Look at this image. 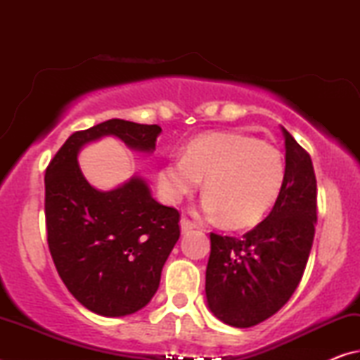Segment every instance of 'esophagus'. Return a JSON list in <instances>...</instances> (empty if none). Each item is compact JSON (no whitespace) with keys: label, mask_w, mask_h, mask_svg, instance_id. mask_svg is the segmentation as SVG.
I'll return each mask as SVG.
<instances>
[{"label":"esophagus","mask_w":360,"mask_h":360,"mask_svg":"<svg viewBox=\"0 0 360 360\" xmlns=\"http://www.w3.org/2000/svg\"><path fill=\"white\" fill-rule=\"evenodd\" d=\"M179 225H181L182 233H188V231H191V230L197 229V225H195L192 221H188V219H186V217H181Z\"/></svg>","instance_id":"1"}]
</instances>
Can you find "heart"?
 Returning <instances> with one entry per match:
<instances>
[{
    "mask_svg": "<svg viewBox=\"0 0 360 360\" xmlns=\"http://www.w3.org/2000/svg\"><path fill=\"white\" fill-rule=\"evenodd\" d=\"M284 173V158L275 146L241 133H206L187 144L182 158L160 168L158 188L165 202L178 205L205 179L202 211L241 229L257 224L271 208Z\"/></svg>",
    "mask_w": 360,
    "mask_h": 360,
    "instance_id": "heart-1",
    "label": "heart"
}]
</instances>
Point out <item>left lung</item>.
<instances>
[{
    "mask_svg": "<svg viewBox=\"0 0 360 360\" xmlns=\"http://www.w3.org/2000/svg\"><path fill=\"white\" fill-rule=\"evenodd\" d=\"M285 173L275 206L243 238L211 233L206 303L225 324L246 328L278 313L303 276L314 240L311 157L281 127Z\"/></svg>",
    "mask_w": 360,
    "mask_h": 360,
    "instance_id": "8db88e82",
    "label": "left lung"
}]
</instances>
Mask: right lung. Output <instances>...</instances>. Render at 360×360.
<instances>
[{
  "instance_id": "obj_1",
  "label": "right lung",
  "mask_w": 360,
  "mask_h": 360,
  "mask_svg": "<svg viewBox=\"0 0 360 360\" xmlns=\"http://www.w3.org/2000/svg\"><path fill=\"white\" fill-rule=\"evenodd\" d=\"M158 125L111 119L76 131L46 169L47 243L66 288L90 311L120 318L144 308L179 240V212L152 197L148 181L131 176L111 191L85 179L79 152L105 136L144 154L155 150Z\"/></svg>"
}]
</instances>
